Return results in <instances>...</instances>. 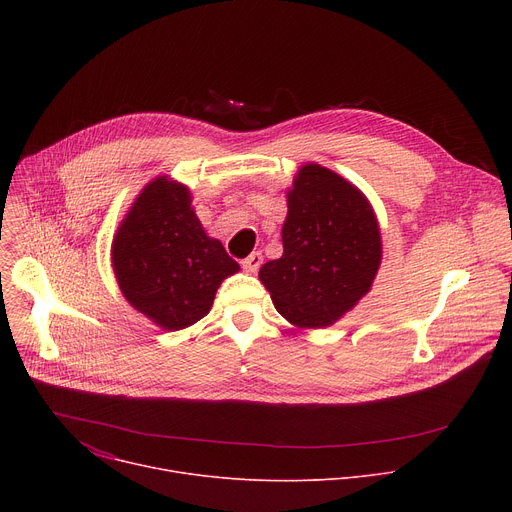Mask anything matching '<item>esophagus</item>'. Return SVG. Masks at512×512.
<instances>
[{
	"mask_svg": "<svg viewBox=\"0 0 512 512\" xmlns=\"http://www.w3.org/2000/svg\"><path fill=\"white\" fill-rule=\"evenodd\" d=\"M261 263H263V255H261L259 251H253L249 257H245V259L241 261V265H243V269H245L247 273H257L259 267H261Z\"/></svg>",
	"mask_w": 512,
	"mask_h": 512,
	"instance_id": "esophagus-1",
	"label": "esophagus"
}]
</instances>
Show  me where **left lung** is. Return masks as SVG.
<instances>
[{"instance_id": "1", "label": "left lung", "mask_w": 512, "mask_h": 512, "mask_svg": "<svg viewBox=\"0 0 512 512\" xmlns=\"http://www.w3.org/2000/svg\"><path fill=\"white\" fill-rule=\"evenodd\" d=\"M285 196L283 255L265 263L259 279L291 326H332L369 294L379 273L383 239L375 208L320 164H304Z\"/></svg>"}]
</instances>
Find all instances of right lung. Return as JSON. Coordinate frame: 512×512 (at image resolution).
<instances>
[{
	"label": "right lung",
	"instance_id": "1",
	"mask_svg": "<svg viewBox=\"0 0 512 512\" xmlns=\"http://www.w3.org/2000/svg\"><path fill=\"white\" fill-rule=\"evenodd\" d=\"M111 265L129 306L172 332L204 318L216 289L241 269L204 231L190 188L170 176L154 178L131 202L113 235Z\"/></svg>",
	"mask_w": 512,
	"mask_h": 512
}]
</instances>
